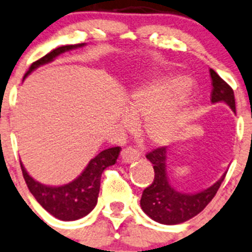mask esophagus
<instances>
[{"mask_svg":"<svg viewBox=\"0 0 252 252\" xmlns=\"http://www.w3.org/2000/svg\"><path fill=\"white\" fill-rule=\"evenodd\" d=\"M121 157L123 163H131V161H134L135 159L139 158V152H137V150H135L134 147H126L122 151Z\"/></svg>","mask_w":252,"mask_h":252,"instance_id":"esophagus-1","label":"esophagus"}]
</instances>
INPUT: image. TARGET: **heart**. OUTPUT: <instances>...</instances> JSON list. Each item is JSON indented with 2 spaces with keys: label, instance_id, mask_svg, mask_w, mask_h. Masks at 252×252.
I'll return each mask as SVG.
<instances>
[{
  "label": "heart",
  "instance_id": "heart-1",
  "mask_svg": "<svg viewBox=\"0 0 252 252\" xmlns=\"http://www.w3.org/2000/svg\"><path fill=\"white\" fill-rule=\"evenodd\" d=\"M190 88L186 76L161 75L130 93L128 110L131 116H144V133L151 142L164 145L174 139L186 121V110L176 100ZM126 122L129 116L124 117Z\"/></svg>",
  "mask_w": 252,
  "mask_h": 252
}]
</instances>
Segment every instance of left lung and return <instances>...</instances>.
Returning <instances> with one entry per match:
<instances>
[{"label":"left lung","mask_w":252,"mask_h":252,"mask_svg":"<svg viewBox=\"0 0 252 252\" xmlns=\"http://www.w3.org/2000/svg\"><path fill=\"white\" fill-rule=\"evenodd\" d=\"M213 92L211 102H226L235 112V100L233 89L219 75L210 68ZM166 155L168 147H158L148 152L146 158L153 164L155 180L142 192L140 205L144 213L156 222L161 224H179L204 210L213 200L221 186L227 173L209 189L193 194H186L176 190L169 182L166 175Z\"/></svg>","instance_id":"left-lung-1"}]
</instances>
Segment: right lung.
<instances>
[{
	"instance_id": "right-lung-1",
	"label": "right lung",
	"mask_w": 252,
	"mask_h": 252,
	"mask_svg": "<svg viewBox=\"0 0 252 252\" xmlns=\"http://www.w3.org/2000/svg\"><path fill=\"white\" fill-rule=\"evenodd\" d=\"M83 46L84 43L70 44V46H63L53 49L43 58L31 63L24 78L28 77L38 66L53 62L58 55L68 50L81 48ZM119 152H121V147H111L101 151L89 161L87 168L77 179L73 180L70 184L57 187L39 184L28 174L23 163H20V166L28 189L32 193L37 202L41 204L42 208L46 209L50 215L62 221H75L88 215L95 208L97 197H99L102 171L107 166L113 165L117 161Z\"/></svg>"
}]
</instances>
